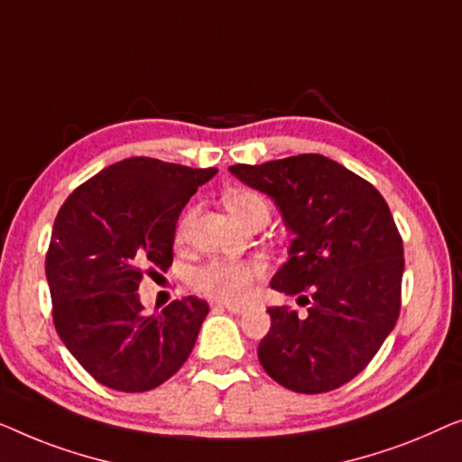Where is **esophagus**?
I'll return each mask as SVG.
<instances>
[{"instance_id":"obj_1","label":"esophagus","mask_w":462,"mask_h":462,"mask_svg":"<svg viewBox=\"0 0 462 462\" xmlns=\"http://www.w3.org/2000/svg\"><path fill=\"white\" fill-rule=\"evenodd\" d=\"M217 308L228 310L232 314H245L246 311V305H240V303H224V305H217Z\"/></svg>"}]
</instances>
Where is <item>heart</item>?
Masks as SVG:
<instances>
[{
    "mask_svg": "<svg viewBox=\"0 0 462 462\" xmlns=\"http://www.w3.org/2000/svg\"><path fill=\"white\" fill-rule=\"evenodd\" d=\"M224 203L240 226H251L255 222H268L270 205L262 194L255 190H232L224 197ZM192 213L180 222L178 238L184 240L190 228ZM265 274V263L259 259H216L192 274V287L200 295L213 301L240 303L251 295L255 282Z\"/></svg>",
    "mask_w": 462,
    "mask_h": 462,
    "instance_id": "obj_1",
    "label": "heart"
}]
</instances>
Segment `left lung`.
I'll use <instances>...</instances> for the list:
<instances>
[{"instance_id": "obj_1", "label": "left lung", "mask_w": 462, "mask_h": 462, "mask_svg": "<svg viewBox=\"0 0 462 462\" xmlns=\"http://www.w3.org/2000/svg\"><path fill=\"white\" fill-rule=\"evenodd\" d=\"M246 186L268 194L295 234L270 287L299 295L308 314L270 308L257 347L276 383L324 393L366 368L400 316L404 246L373 184L322 154L232 165Z\"/></svg>"}]
</instances>
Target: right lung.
Returning <instances> with one entry per match:
<instances>
[{"label":"right lung","instance_id":"1","mask_svg":"<svg viewBox=\"0 0 462 462\" xmlns=\"http://www.w3.org/2000/svg\"><path fill=\"white\" fill-rule=\"evenodd\" d=\"M216 173L132 157L89 178L58 211L45 255L54 327L102 385L148 392L190 356L207 301L186 297L146 316L138 287L146 272L171 265L180 213Z\"/></svg>","mask_w":462,"mask_h":462}]
</instances>
